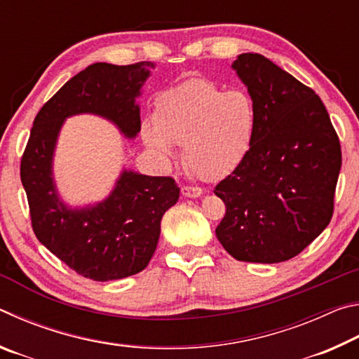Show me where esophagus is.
Segmentation results:
<instances>
[{"label": "esophagus", "instance_id": "obj_1", "mask_svg": "<svg viewBox=\"0 0 359 359\" xmlns=\"http://www.w3.org/2000/svg\"><path fill=\"white\" fill-rule=\"evenodd\" d=\"M180 191L187 198H198V196H201V193H203L201 188H199V187H191V185H184V187L180 188Z\"/></svg>", "mask_w": 359, "mask_h": 359}]
</instances>
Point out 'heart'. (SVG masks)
<instances>
[{
	"label": "heart",
	"instance_id": "b5f03b06",
	"mask_svg": "<svg viewBox=\"0 0 359 359\" xmlns=\"http://www.w3.org/2000/svg\"><path fill=\"white\" fill-rule=\"evenodd\" d=\"M255 130L257 106L250 93L224 92L209 79L191 77L160 95L144 139L161 154H169L171 144L184 145L187 168L201 179L217 180L241 165Z\"/></svg>",
	"mask_w": 359,
	"mask_h": 359
}]
</instances>
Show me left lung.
<instances>
[{"label": "left lung", "instance_id": "1", "mask_svg": "<svg viewBox=\"0 0 359 359\" xmlns=\"http://www.w3.org/2000/svg\"><path fill=\"white\" fill-rule=\"evenodd\" d=\"M233 68L257 106V130L244 160L214 190L226 205L215 234L236 259L282 263L331 222L339 136L320 96L271 60L242 53Z\"/></svg>", "mask_w": 359, "mask_h": 359}]
</instances>
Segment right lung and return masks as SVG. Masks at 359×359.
I'll return each instance as SVG.
<instances>
[{
	"label": "right lung",
	"mask_w": 359,
	"mask_h": 359,
	"mask_svg": "<svg viewBox=\"0 0 359 359\" xmlns=\"http://www.w3.org/2000/svg\"><path fill=\"white\" fill-rule=\"evenodd\" d=\"M154 65L95 63L69 79L33 121L20 161L32 226L42 245L79 276L117 280L145 269L156 250L165 212L179 199L172 177L125 171L104 203L71 210L52 182V155L66 117L92 112L112 120L125 136L141 130L135 98Z\"/></svg>",
	"instance_id": "right-lung-1"
}]
</instances>
